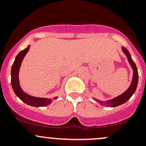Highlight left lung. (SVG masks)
<instances>
[{
    "label": "left lung",
    "mask_w": 146,
    "mask_h": 146,
    "mask_svg": "<svg viewBox=\"0 0 146 146\" xmlns=\"http://www.w3.org/2000/svg\"><path fill=\"white\" fill-rule=\"evenodd\" d=\"M122 51H123L125 55L128 58V61H129V64H130L131 66L132 69H133V78H132L131 83L129 88L126 90V91H125L123 94H121V95H119L117 98H114V99L110 100H107L105 102L100 101L99 100H97V102H99L100 104H103V105H105L106 107H115L117 106L121 105V104H123V103L126 102L131 98L132 95L134 94L135 91H136L137 85H138V70H137V68L136 66V64L134 63V61L132 60L131 56L130 53L129 52L127 49H126L125 47H122Z\"/></svg>",
    "instance_id": "left-lung-1"
}]
</instances>
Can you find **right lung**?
<instances>
[{"label": "right lung", "mask_w": 146, "mask_h": 146, "mask_svg": "<svg viewBox=\"0 0 146 146\" xmlns=\"http://www.w3.org/2000/svg\"><path fill=\"white\" fill-rule=\"evenodd\" d=\"M30 45H29L26 48L20 51L16 56L15 59L14 63L12 66L11 68V84L12 88L13 91L15 93V95L21 100L23 102L28 105L33 106V107H44L51 103V99L48 98H36V97L31 96L25 92L20 88V82H19V70H20V66H21L22 61L24 58L25 56L28 52L29 49ZM57 97L54 98V99H56Z\"/></svg>", "instance_id": "1"}]
</instances>
